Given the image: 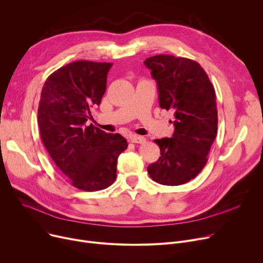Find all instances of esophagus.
<instances>
[{
	"label": "esophagus",
	"mask_w": 263,
	"mask_h": 263,
	"mask_svg": "<svg viewBox=\"0 0 263 263\" xmlns=\"http://www.w3.org/2000/svg\"><path fill=\"white\" fill-rule=\"evenodd\" d=\"M130 139L132 143H135V144H143L146 142V138L143 136H139V135H132L130 137Z\"/></svg>",
	"instance_id": "34e87169"
}]
</instances>
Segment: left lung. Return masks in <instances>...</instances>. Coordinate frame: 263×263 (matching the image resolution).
<instances>
[{
  "mask_svg": "<svg viewBox=\"0 0 263 263\" xmlns=\"http://www.w3.org/2000/svg\"><path fill=\"white\" fill-rule=\"evenodd\" d=\"M144 63L156 81L160 107L174 112L173 135L154 141L161 156L148 173L159 184L182 185L203 170L217 136L214 85L203 67L188 58L157 55Z\"/></svg>",
  "mask_w": 263,
  "mask_h": 263,
  "instance_id": "8db88e82",
  "label": "left lung"
}]
</instances>
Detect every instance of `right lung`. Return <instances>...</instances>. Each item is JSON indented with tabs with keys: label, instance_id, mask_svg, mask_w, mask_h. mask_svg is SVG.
I'll list each match as a JSON object with an SVG mask.
<instances>
[{
	"label": "right lung",
	"instance_id": "obj_1",
	"mask_svg": "<svg viewBox=\"0 0 263 263\" xmlns=\"http://www.w3.org/2000/svg\"><path fill=\"white\" fill-rule=\"evenodd\" d=\"M109 62L68 63L44 82L38 108L42 143L71 184L84 191L108 188L116 179L117 159L128 143L120 134L85 126L90 109L107 89Z\"/></svg>",
	"mask_w": 263,
	"mask_h": 263
}]
</instances>
